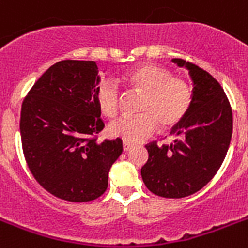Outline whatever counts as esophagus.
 <instances>
[{
	"label": "esophagus",
	"mask_w": 248,
	"mask_h": 248,
	"mask_svg": "<svg viewBox=\"0 0 248 248\" xmlns=\"http://www.w3.org/2000/svg\"><path fill=\"white\" fill-rule=\"evenodd\" d=\"M130 148H132V144L130 143H126V142H124V143H123V150H124L125 152L130 151Z\"/></svg>",
	"instance_id": "esophagus-1"
}]
</instances>
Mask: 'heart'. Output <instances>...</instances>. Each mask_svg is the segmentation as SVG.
<instances>
[{"mask_svg":"<svg viewBox=\"0 0 248 248\" xmlns=\"http://www.w3.org/2000/svg\"><path fill=\"white\" fill-rule=\"evenodd\" d=\"M125 82L143 94L140 115H123L108 124V133L126 143H137L156 129L169 130L187 115L193 100L191 86L154 64L140 65L125 75ZM97 104L106 116L118 114L122 91L114 79H104L96 91Z\"/></svg>","mask_w":248,"mask_h":248,"instance_id":"obj_1","label":"heart"}]
</instances>
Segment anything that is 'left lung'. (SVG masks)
Masks as SVG:
<instances>
[{"mask_svg": "<svg viewBox=\"0 0 248 248\" xmlns=\"http://www.w3.org/2000/svg\"><path fill=\"white\" fill-rule=\"evenodd\" d=\"M173 62L189 70L193 100L171 130V143L146 144L148 160L140 175L152 193L182 199L200 191L217 173L231 143L233 115L224 90L213 75L182 59Z\"/></svg>", "mask_w": 248, "mask_h": 248, "instance_id": "1", "label": "left lung"}]
</instances>
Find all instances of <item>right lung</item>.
Returning <instances> with one entry per match:
<instances>
[{"instance_id": "right-lung-1", "label": "right lung", "mask_w": 248, "mask_h": 248, "mask_svg": "<svg viewBox=\"0 0 248 248\" xmlns=\"http://www.w3.org/2000/svg\"><path fill=\"white\" fill-rule=\"evenodd\" d=\"M94 61L62 60L43 73L21 105L23 152L46 191L70 202L98 199L123 142L97 140L104 129L96 91Z\"/></svg>"}]
</instances>
